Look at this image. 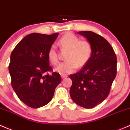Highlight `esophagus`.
Listing matches in <instances>:
<instances>
[{
  "mask_svg": "<svg viewBox=\"0 0 130 130\" xmlns=\"http://www.w3.org/2000/svg\"><path fill=\"white\" fill-rule=\"evenodd\" d=\"M61 77H62V79H64L65 78V77H66L68 76H67L66 74H61Z\"/></svg>",
  "mask_w": 130,
  "mask_h": 130,
  "instance_id": "esophagus-1",
  "label": "esophagus"
}]
</instances>
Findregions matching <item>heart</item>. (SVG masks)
<instances>
[{
    "instance_id": "heart-1",
    "label": "heart",
    "mask_w": 130,
    "mask_h": 130,
    "mask_svg": "<svg viewBox=\"0 0 130 130\" xmlns=\"http://www.w3.org/2000/svg\"><path fill=\"white\" fill-rule=\"evenodd\" d=\"M61 51H68L66 54L65 62L60 64L55 69L60 74H66L73 73L76 68H81L86 64L93 54L91 43L87 40H80L74 34L68 33L59 41ZM49 62L56 66L59 61L58 52L54 44L51 45L47 52Z\"/></svg>"
}]
</instances>
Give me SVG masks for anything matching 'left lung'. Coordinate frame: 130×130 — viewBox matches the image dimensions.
Returning a JSON list of instances; mask_svg holds the SVG:
<instances>
[{"label": "left lung", "instance_id": "obj_1", "mask_svg": "<svg viewBox=\"0 0 130 130\" xmlns=\"http://www.w3.org/2000/svg\"><path fill=\"white\" fill-rule=\"evenodd\" d=\"M78 34L91 43L93 54L79 71L69 76L73 81L69 93L77 105L93 108L109 94L116 76L117 59L111 45L101 36L88 30Z\"/></svg>", "mask_w": 130, "mask_h": 130}]
</instances>
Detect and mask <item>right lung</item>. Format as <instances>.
<instances>
[{
    "mask_svg": "<svg viewBox=\"0 0 130 130\" xmlns=\"http://www.w3.org/2000/svg\"><path fill=\"white\" fill-rule=\"evenodd\" d=\"M58 34H29L11 53L9 71L12 86L20 100L30 108L49 103L61 82V76L53 72L47 57L48 50Z\"/></svg>",
    "mask_w": 130,
    "mask_h": 130,
    "instance_id": "1",
    "label": "right lung"
}]
</instances>
